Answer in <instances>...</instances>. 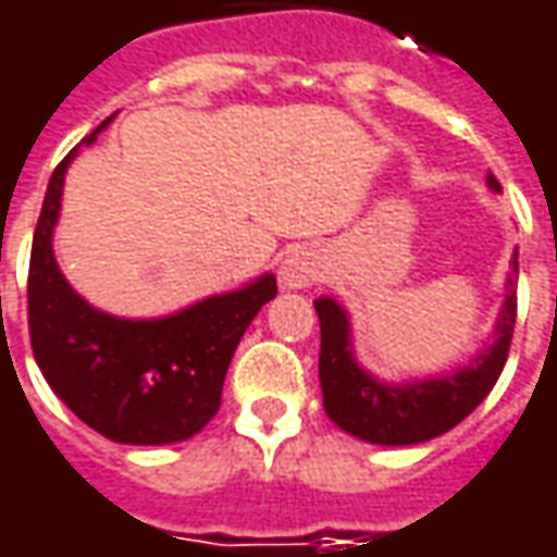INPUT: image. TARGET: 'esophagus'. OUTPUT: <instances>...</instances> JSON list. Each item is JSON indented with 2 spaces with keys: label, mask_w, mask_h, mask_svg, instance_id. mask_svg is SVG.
Returning <instances> with one entry per match:
<instances>
[{
  "label": "esophagus",
  "mask_w": 557,
  "mask_h": 557,
  "mask_svg": "<svg viewBox=\"0 0 557 557\" xmlns=\"http://www.w3.org/2000/svg\"><path fill=\"white\" fill-rule=\"evenodd\" d=\"M322 277V262L313 250H295L280 268L283 289H307Z\"/></svg>",
  "instance_id": "obj_1"
}]
</instances>
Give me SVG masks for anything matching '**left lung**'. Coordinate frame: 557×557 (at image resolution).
<instances>
[{"label":"left lung","instance_id":"8db88e82","mask_svg":"<svg viewBox=\"0 0 557 557\" xmlns=\"http://www.w3.org/2000/svg\"><path fill=\"white\" fill-rule=\"evenodd\" d=\"M488 186L500 193L495 174L485 177ZM512 274L507 277V298L500 305L495 322V341L485 344L453 373L407 380V383H383L356 361L349 317L334 298H317L319 313V383H322V407L334 425L346 434L376 446H413L434 441L468 419L480 407L485 395L495 388L509 356V341L516 329V277H519V250L512 252Z\"/></svg>","mask_w":557,"mask_h":557}]
</instances>
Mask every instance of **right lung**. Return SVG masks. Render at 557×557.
Returning a JSON list of instances; mask_svg holds the SVG:
<instances>
[{
    "mask_svg": "<svg viewBox=\"0 0 557 557\" xmlns=\"http://www.w3.org/2000/svg\"><path fill=\"white\" fill-rule=\"evenodd\" d=\"M99 129L81 144H92ZM77 144L50 174L29 259V341L48 386L114 443L189 441L220 410L223 380L252 317L277 295L274 274L201 298L171 317L123 319L87 305L53 256L62 184Z\"/></svg>",
    "mask_w": 557,
    "mask_h": 557,
    "instance_id": "1",
    "label": "right lung"
}]
</instances>
